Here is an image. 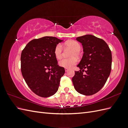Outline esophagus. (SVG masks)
Here are the masks:
<instances>
[{"label":"esophagus","mask_w":128,"mask_h":128,"mask_svg":"<svg viewBox=\"0 0 128 128\" xmlns=\"http://www.w3.org/2000/svg\"><path fill=\"white\" fill-rule=\"evenodd\" d=\"M68 70H69V69H68V68H65V71H66V72H67L68 71Z\"/></svg>","instance_id":"esophagus-1"}]
</instances>
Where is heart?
Listing matches in <instances>:
<instances>
[{"label":"heart","instance_id":"1","mask_svg":"<svg viewBox=\"0 0 128 128\" xmlns=\"http://www.w3.org/2000/svg\"><path fill=\"white\" fill-rule=\"evenodd\" d=\"M64 45L71 48L73 51L70 54V59H63L59 62V65L61 67L70 69L77 63V59L74 56L78 55V53L81 50V46L78 42L75 40H70L65 42ZM54 56L57 59H60L62 56V48L60 44H58L56 46L54 51Z\"/></svg>","mask_w":128,"mask_h":128}]
</instances>
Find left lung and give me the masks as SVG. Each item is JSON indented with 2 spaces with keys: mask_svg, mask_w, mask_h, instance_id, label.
I'll list each match as a JSON object with an SVG mask.
<instances>
[{
  "mask_svg": "<svg viewBox=\"0 0 128 128\" xmlns=\"http://www.w3.org/2000/svg\"><path fill=\"white\" fill-rule=\"evenodd\" d=\"M82 43L83 56L72 78L75 90L80 94L93 95L104 86L111 72L112 56L106 42L91 34L76 38ZM85 73H84V69Z\"/></svg>",
  "mask_w": 128,
  "mask_h": 128,
  "instance_id": "1",
  "label": "left lung"
}]
</instances>
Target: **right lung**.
I'll return each mask as SVG.
<instances>
[{
	"instance_id": "right-lung-1",
	"label": "right lung",
	"mask_w": 128,
	"mask_h": 128,
	"mask_svg": "<svg viewBox=\"0 0 128 128\" xmlns=\"http://www.w3.org/2000/svg\"><path fill=\"white\" fill-rule=\"evenodd\" d=\"M62 40L46 36L29 42L22 50L21 69L26 84L34 93L49 97L58 90L64 68L58 65L54 51Z\"/></svg>"
}]
</instances>
